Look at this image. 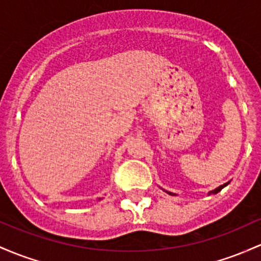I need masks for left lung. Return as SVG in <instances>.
I'll return each mask as SVG.
<instances>
[{
    "label": "left lung",
    "mask_w": 261,
    "mask_h": 261,
    "mask_svg": "<svg viewBox=\"0 0 261 261\" xmlns=\"http://www.w3.org/2000/svg\"><path fill=\"white\" fill-rule=\"evenodd\" d=\"M228 185H229V182H227V183H224V185H222V186H219V187H218V188H216V190L211 191V192H210V194H217V193H218V192H220V191H222V190H223V188H224V187H225V186H228ZM166 192H167V191H166ZM167 193H168V194H171V196H176V194H174V193H172V192H167Z\"/></svg>",
    "instance_id": "obj_1"
}]
</instances>
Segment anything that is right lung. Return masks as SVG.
I'll list each match as a JSON object with an SVG mask.
<instances>
[{"label": "right lung", "mask_w": 261, "mask_h": 261, "mask_svg": "<svg viewBox=\"0 0 261 261\" xmlns=\"http://www.w3.org/2000/svg\"><path fill=\"white\" fill-rule=\"evenodd\" d=\"M99 199H100V198H99Z\"/></svg>", "instance_id": "right-lung-1"}]
</instances>
